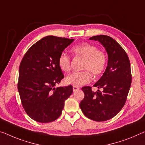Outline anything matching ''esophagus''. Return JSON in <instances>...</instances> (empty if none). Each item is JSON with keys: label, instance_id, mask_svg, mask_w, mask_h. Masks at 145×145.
Masks as SVG:
<instances>
[{"label": "esophagus", "instance_id": "obj_1", "mask_svg": "<svg viewBox=\"0 0 145 145\" xmlns=\"http://www.w3.org/2000/svg\"><path fill=\"white\" fill-rule=\"evenodd\" d=\"M80 89V88H78V87H76V86H73V91L74 92H75V91H76L77 90Z\"/></svg>", "mask_w": 145, "mask_h": 145}]
</instances>
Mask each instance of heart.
I'll return each mask as SVG.
<instances>
[{"label": "heart", "mask_w": 145, "mask_h": 145, "mask_svg": "<svg viewBox=\"0 0 145 145\" xmlns=\"http://www.w3.org/2000/svg\"><path fill=\"white\" fill-rule=\"evenodd\" d=\"M75 56L84 59L80 72H75L67 76L65 82L74 86H81L89 83L92 78L91 74L97 76L102 74L106 67L107 56L105 53L99 50L97 46L89 43H82L72 48ZM71 59L69 55L62 52L58 57L60 69L65 72L71 70Z\"/></svg>", "instance_id": "1"}]
</instances>
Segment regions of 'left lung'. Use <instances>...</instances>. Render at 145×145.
<instances>
[{
    "mask_svg": "<svg viewBox=\"0 0 145 145\" xmlns=\"http://www.w3.org/2000/svg\"><path fill=\"white\" fill-rule=\"evenodd\" d=\"M90 40L99 41L108 54V66L102 76L94 86L82 88L84 98L80 107L86 116L95 121H105L114 117L123 108L132 84L129 57L120 44L108 35L93 36Z\"/></svg>",
    "mask_w": 145,
    "mask_h": 145,
    "instance_id": "left-lung-1",
    "label": "left lung"
}]
</instances>
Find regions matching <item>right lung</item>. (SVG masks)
Wrapping results in <instances>:
<instances>
[{
	"label": "right lung",
	"instance_id": "obj_1",
	"mask_svg": "<svg viewBox=\"0 0 145 145\" xmlns=\"http://www.w3.org/2000/svg\"><path fill=\"white\" fill-rule=\"evenodd\" d=\"M73 39L48 35L36 42L25 53L19 70L17 88L24 111L34 121L46 123L62 113L72 86L55 88L64 78L58 57Z\"/></svg>",
	"mask_w": 145,
	"mask_h": 145
}]
</instances>
